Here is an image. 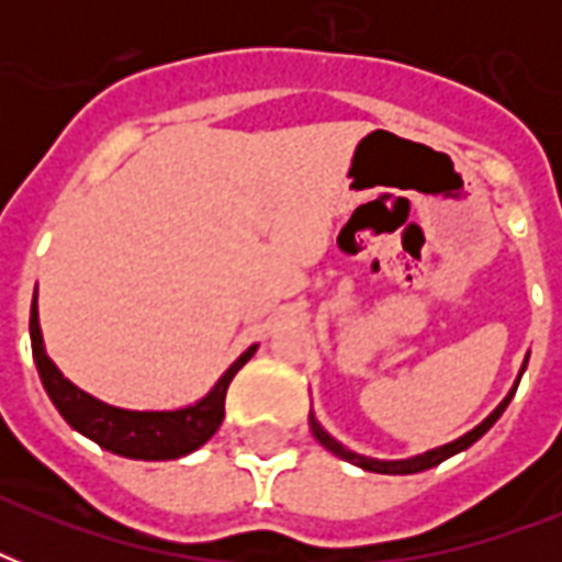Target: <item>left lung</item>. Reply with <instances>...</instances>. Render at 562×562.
Returning <instances> with one entry per match:
<instances>
[{
    "label": "left lung",
    "instance_id": "obj_1",
    "mask_svg": "<svg viewBox=\"0 0 562 562\" xmlns=\"http://www.w3.org/2000/svg\"><path fill=\"white\" fill-rule=\"evenodd\" d=\"M525 373V364L522 370H519V379H522ZM519 379H516L514 384V391L507 393L505 400L498 402V408L490 414L484 423H479V426L472 428V431H467L463 437H458V440H452V443H446V446H437V449H428V452L423 454H414V458H402V461H379V458H368V454H359V452H352V449H347L344 443H338L329 431H326L321 423L315 419V414L308 411V426H312V435H315V440L324 449H329L333 454H338V458H344V461H350L356 463V467H361V470H368V472H379V475H414V472H423V470H431V467H437V463H443L446 458H452V454L463 452V449H470L479 437H484L493 428V423H496L502 414H505L507 408V402L514 400V393L516 387H519Z\"/></svg>",
    "mask_w": 562,
    "mask_h": 562
}]
</instances>
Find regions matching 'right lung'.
<instances>
[{
  "label": "right lung",
  "mask_w": 562,
  "mask_h": 562,
  "mask_svg": "<svg viewBox=\"0 0 562 562\" xmlns=\"http://www.w3.org/2000/svg\"><path fill=\"white\" fill-rule=\"evenodd\" d=\"M31 352H34V364H37L40 382L46 387L48 400L55 402L60 417L90 437L101 449H108L122 458H134V461H175L183 454L194 452L203 446L215 431H218L221 419H224V400H227V387L233 375L245 368L247 361L254 359L259 344L247 347L238 356L218 382L212 384V391L198 400L194 405L175 411H131L116 408L108 402L95 400L78 384L66 379L57 364L46 356L43 347V333H40V315H37V291H34V303H31Z\"/></svg>",
  "instance_id": "obj_1"
}]
</instances>
